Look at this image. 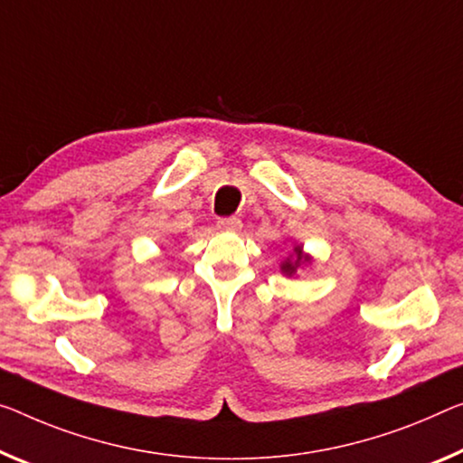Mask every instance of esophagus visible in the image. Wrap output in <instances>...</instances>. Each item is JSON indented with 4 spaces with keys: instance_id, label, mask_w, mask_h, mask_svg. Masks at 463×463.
<instances>
[{
    "instance_id": "obj_1",
    "label": "esophagus",
    "mask_w": 463,
    "mask_h": 463,
    "mask_svg": "<svg viewBox=\"0 0 463 463\" xmlns=\"http://www.w3.org/2000/svg\"><path fill=\"white\" fill-rule=\"evenodd\" d=\"M217 227L222 232H240L241 230V222L238 217H225V219H219Z\"/></svg>"
}]
</instances>
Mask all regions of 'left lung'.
<instances>
[{
    "label": "left lung",
    "instance_id": "8db88e82",
    "mask_svg": "<svg viewBox=\"0 0 463 463\" xmlns=\"http://www.w3.org/2000/svg\"><path fill=\"white\" fill-rule=\"evenodd\" d=\"M312 262H315V256L304 252L302 244H294V241H291V248L288 250V254L283 256L279 271H281V275H286V277H296L304 267H310Z\"/></svg>",
    "mask_w": 463,
    "mask_h": 463
}]
</instances>
